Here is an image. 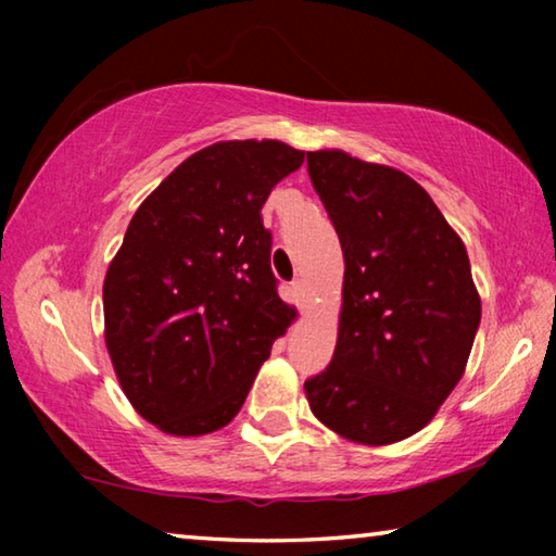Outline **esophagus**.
Masks as SVG:
<instances>
[{"label":"esophagus","mask_w":556,"mask_h":556,"mask_svg":"<svg viewBox=\"0 0 556 556\" xmlns=\"http://www.w3.org/2000/svg\"><path fill=\"white\" fill-rule=\"evenodd\" d=\"M294 296H296V304H299L301 312H306V306H308V289L304 285V279H296L294 281Z\"/></svg>","instance_id":"34e87169"}]
</instances>
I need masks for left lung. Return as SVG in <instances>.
Here are the masks:
<instances>
[{
    "instance_id": "left-lung-1",
    "label": "left lung",
    "mask_w": 556,
    "mask_h": 556,
    "mask_svg": "<svg viewBox=\"0 0 556 556\" xmlns=\"http://www.w3.org/2000/svg\"><path fill=\"white\" fill-rule=\"evenodd\" d=\"M306 162L345 262L333 361L304 382L308 407L348 441L388 446L464 378L481 296L464 240L414 178L341 149Z\"/></svg>"
}]
</instances>
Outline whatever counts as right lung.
<instances>
[{"label": "right lung", "mask_w": 556, "mask_h": 556, "mask_svg": "<svg viewBox=\"0 0 556 556\" xmlns=\"http://www.w3.org/2000/svg\"><path fill=\"white\" fill-rule=\"evenodd\" d=\"M301 164L277 139L215 142L129 220L102 285L105 345L129 404L164 434L228 425L296 318L277 294L260 211Z\"/></svg>", "instance_id": "add662e5"}]
</instances>
